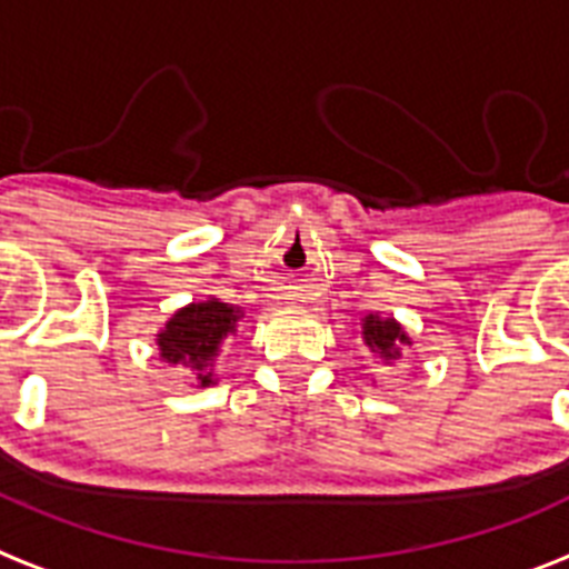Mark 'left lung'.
Returning <instances> with one entry per match:
<instances>
[{
	"label": "left lung",
	"instance_id": "left-lung-1",
	"mask_svg": "<svg viewBox=\"0 0 569 569\" xmlns=\"http://www.w3.org/2000/svg\"><path fill=\"white\" fill-rule=\"evenodd\" d=\"M363 340L366 346L380 355V358H398V346L407 342V335L401 331L396 319H378V317H366L363 322Z\"/></svg>",
	"mask_w": 569,
	"mask_h": 569
}]
</instances>
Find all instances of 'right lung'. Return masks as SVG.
<instances>
[{
    "label": "right lung",
    "mask_w": 569,
    "mask_h": 569,
    "mask_svg": "<svg viewBox=\"0 0 569 569\" xmlns=\"http://www.w3.org/2000/svg\"><path fill=\"white\" fill-rule=\"evenodd\" d=\"M238 317H241V311H234L218 299L189 305L168 319L166 331L159 335V355L168 363H186L197 369L200 387H209V363L218 355L220 342L234 331Z\"/></svg>",
    "instance_id": "add662e5"
}]
</instances>
